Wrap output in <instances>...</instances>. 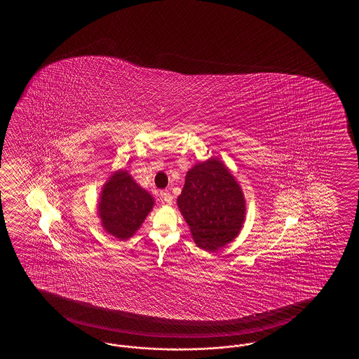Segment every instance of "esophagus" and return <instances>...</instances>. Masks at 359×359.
Returning <instances> with one entry per match:
<instances>
[{
	"label": "esophagus",
	"instance_id": "1",
	"mask_svg": "<svg viewBox=\"0 0 359 359\" xmlns=\"http://www.w3.org/2000/svg\"><path fill=\"white\" fill-rule=\"evenodd\" d=\"M161 195V198L164 200V203H165V204H168V205H172V204H173V196H172V194H170L169 191H163Z\"/></svg>",
	"mask_w": 359,
	"mask_h": 359
}]
</instances>
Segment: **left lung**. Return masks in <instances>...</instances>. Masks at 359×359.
Returning <instances> with one entry per match:
<instances>
[{
  "label": "left lung",
  "instance_id": "1",
  "mask_svg": "<svg viewBox=\"0 0 359 359\" xmlns=\"http://www.w3.org/2000/svg\"><path fill=\"white\" fill-rule=\"evenodd\" d=\"M177 204L198 248L214 252L238 235L245 219L243 191L221 161L198 163L186 175Z\"/></svg>",
  "mask_w": 359,
  "mask_h": 359
}]
</instances>
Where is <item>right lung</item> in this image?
<instances>
[{
  "mask_svg": "<svg viewBox=\"0 0 359 359\" xmlns=\"http://www.w3.org/2000/svg\"><path fill=\"white\" fill-rule=\"evenodd\" d=\"M153 205L151 195L121 170L110 177L102 189L99 215L110 235L126 240L140 229Z\"/></svg>",
  "mask_w": 359,
  "mask_h": 359,
  "instance_id": "right-lung-1",
  "label": "right lung"
}]
</instances>
